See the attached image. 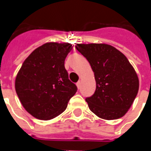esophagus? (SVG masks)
<instances>
[{
  "label": "esophagus",
  "mask_w": 151,
  "mask_h": 151,
  "mask_svg": "<svg viewBox=\"0 0 151 151\" xmlns=\"http://www.w3.org/2000/svg\"><path fill=\"white\" fill-rule=\"evenodd\" d=\"M76 86H77V87H78V89H80V87H81V81H79L78 82L76 83Z\"/></svg>",
  "instance_id": "obj_1"
}]
</instances>
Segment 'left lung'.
Instances as JSON below:
<instances>
[{
  "instance_id": "obj_1",
  "label": "left lung",
  "mask_w": 151,
  "mask_h": 151,
  "mask_svg": "<svg viewBox=\"0 0 151 151\" xmlns=\"http://www.w3.org/2000/svg\"><path fill=\"white\" fill-rule=\"evenodd\" d=\"M76 50L86 58L94 72L96 91L86 97L88 107L107 120L122 118L134 101L139 78L123 53L105 44H80Z\"/></svg>"
}]
</instances>
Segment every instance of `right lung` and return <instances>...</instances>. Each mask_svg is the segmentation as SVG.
Returning <instances> with one entry per match:
<instances>
[{"label":"right lung","instance_id":"right-lung-1","mask_svg":"<svg viewBox=\"0 0 151 151\" xmlns=\"http://www.w3.org/2000/svg\"><path fill=\"white\" fill-rule=\"evenodd\" d=\"M72 50L69 43H47L33 50L18 71L15 88L22 105L38 119L50 120L67 107L77 91L69 80L65 60Z\"/></svg>","mask_w":151,"mask_h":151}]
</instances>
